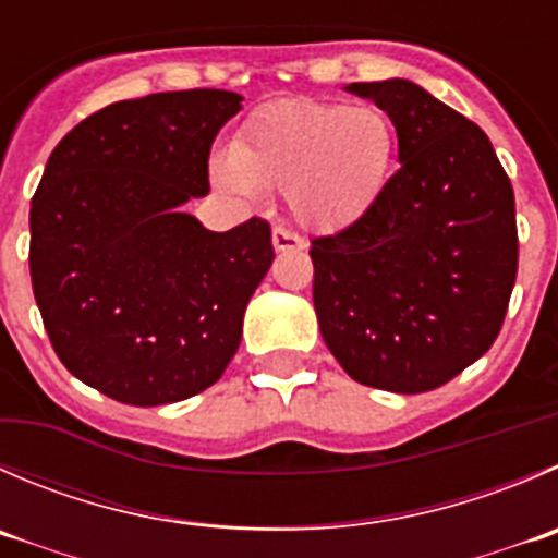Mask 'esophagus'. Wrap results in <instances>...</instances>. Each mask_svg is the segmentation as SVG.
Wrapping results in <instances>:
<instances>
[{
    "label": "esophagus",
    "mask_w": 558,
    "mask_h": 558,
    "mask_svg": "<svg viewBox=\"0 0 558 558\" xmlns=\"http://www.w3.org/2000/svg\"><path fill=\"white\" fill-rule=\"evenodd\" d=\"M272 245L275 251H305L307 242L302 240L300 234H294V231L283 229V226H278V229L272 231Z\"/></svg>",
    "instance_id": "1"
}]
</instances>
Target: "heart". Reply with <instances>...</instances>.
Masks as SVG:
<instances>
[{
  "mask_svg": "<svg viewBox=\"0 0 558 558\" xmlns=\"http://www.w3.org/2000/svg\"><path fill=\"white\" fill-rule=\"evenodd\" d=\"M395 147V128L381 108L283 100L247 119L231 158L213 160V182L234 196L280 191L302 226L340 231L376 207Z\"/></svg>",
  "mask_w": 558,
  "mask_h": 558,
  "instance_id": "b5f03b06",
  "label": "heart"
}]
</instances>
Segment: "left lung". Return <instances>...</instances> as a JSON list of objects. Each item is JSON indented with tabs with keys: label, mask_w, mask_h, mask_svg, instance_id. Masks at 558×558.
<instances>
[{
	"label": "left lung",
	"mask_w": 558,
	"mask_h": 558,
	"mask_svg": "<svg viewBox=\"0 0 558 558\" xmlns=\"http://www.w3.org/2000/svg\"><path fill=\"white\" fill-rule=\"evenodd\" d=\"M398 130L376 207L311 242L318 329L354 381L428 392L494 345L518 275L515 193L490 138L405 78L345 86Z\"/></svg>",
	"instance_id": "obj_1"
}]
</instances>
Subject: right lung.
<instances>
[{"label": "right lung", "mask_w": 558, "mask_h": 558, "mask_svg": "<svg viewBox=\"0 0 558 558\" xmlns=\"http://www.w3.org/2000/svg\"><path fill=\"white\" fill-rule=\"evenodd\" d=\"M240 108L226 89L111 102L57 144L32 196V291L53 351L119 403L193 398L240 349L272 231L182 213L209 193V149Z\"/></svg>", "instance_id": "add662e5"}]
</instances>
